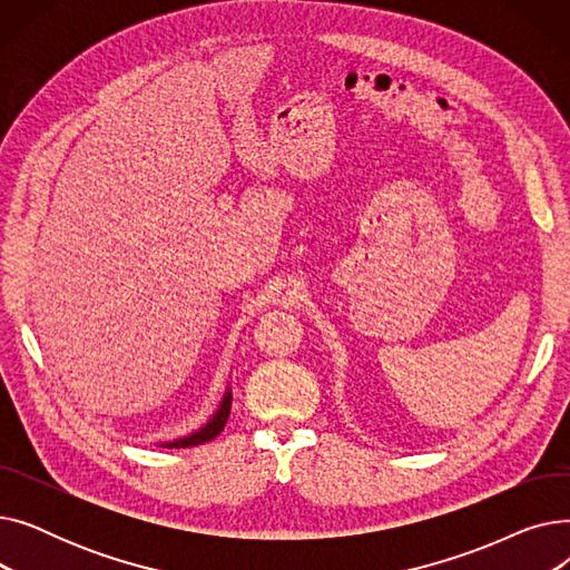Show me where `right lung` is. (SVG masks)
Returning a JSON list of instances; mask_svg holds the SVG:
<instances>
[{"label": "right lung", "mask_w": 570, "mask_h": 570, "mask_svg": "<svg viewBox=\"0 0 570 570\" xmlns=\"http://www.w3.org/2000/svg\"><path fill=\"white\" fill-rule=\"evenodd\" d=\"M230 393H226L224 395V402H222V406H219V411L213 415V421H209L205 428H200L198 432H194L191 436H185V439H177V441H173V443H161V445H166V448H189V445H200V443H205V441H213L222 430H224V425H226V421H228V415H230Z\"/></svg>", "instance_id": "add662e5"}]
</instances>
